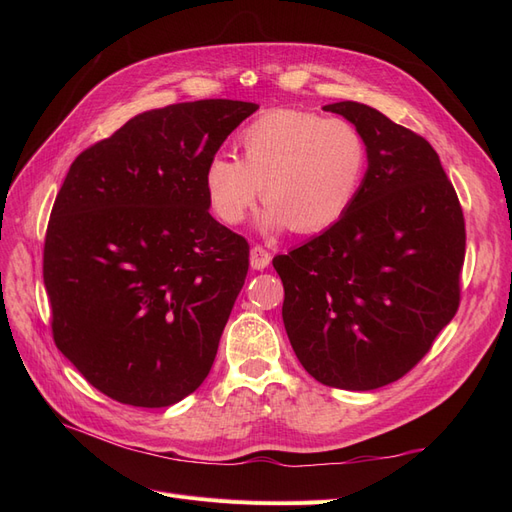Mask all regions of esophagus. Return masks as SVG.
<instances>
[{"mask_svg":"<svg viewBox=\"0 0 512 512\" xmlns=\"http://www.w3.org/2000/svg\"><path fill=\"white\" fill-rule=\"evenodd\" d=\"M250 265L256 271L267 269L271 265V254L262 245H254L252 252H250Z\"/></svg>","mask_w":512,"mask_h":512,"instance_id":"34e87169","label":"esophagus"}]
</instances>
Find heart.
Listing matches in <instances>:
<instances>
[{
	"label": "heart",
	"mask_w": 512,
	"mask_h": 512,
	"mask_svg": "<svg viewBox=\"0 0 512 512\" xmlns=\"http://www.w3.org/2000/svg\"><path fill=\"white\" fill-rule=\"evenodd\" d=\"M239 149L241 160L218 153L205 168L209 205L228 226L241 224L262 194L265 228L327 230L354 205L367 168V143L354 123L294 108L254 119Z\"/></svg>",
	"instance_id": "heart-1"
}]
</instances>
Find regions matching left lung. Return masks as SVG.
<instances>
[{
    "mask_svg": "<svg viewBox=\"0 0 512 512\" xmlns=\"http://www.w3.org/2000/svg\"><path fill=\"white\" fill-rule=\"evenodd\" d=\"M324 111L354 123L367 173L354 205L273 267L282 318L309 376L346 391L406 376L459 307L463 211L436 149L359 102Z\"/></svg>",
    "mask_w": 512,
    "mask_h": 512,
    "instance_id": "8db88e82",
    "label": "left lung"
}]
</instances>
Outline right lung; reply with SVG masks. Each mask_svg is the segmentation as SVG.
<instances>
[{
    "instance_id": "right-lung-1",
    "label": "right lung",
    "mask_w": 512,
    "mask_h": 512,
    "mask_svg": "<svg viewBox=\"0 0 512 512\" xmlns=\"http://www.w3.org/2000/svg\"><path fill=\"white\" fill-rule=\"evenodd\" d=\"M256 108L136 115L72 162L55 198L42 269L55 344L121 404L173 406L209 376L250 245L211 218L205 168Z\"/></svg>"
}]
</instances>
